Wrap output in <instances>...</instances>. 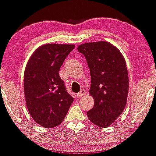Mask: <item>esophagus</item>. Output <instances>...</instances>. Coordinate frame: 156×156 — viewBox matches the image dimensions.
I'll return each instance as SVG.
<instances>
[{"label": "esophagus", "instance_id": "34e87169", "mask_svg": "<svg viewBox=\"0 0 156 156\" xmlns=\"http://www.w3.org/2000/svg\"><path fill=\"white\" fill-rule=\"evenodd\" d=\"M85 94H86L85 90H84V89H81L80 92L77 94V97H78V98H82L83 95H85Z\"/></svg>", "mask_w": 156, "mask_h": 156}]
</instances>
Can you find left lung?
I'll use <instances>...</instances> for the list:
<instances>
[{
  "label": "left lung",
  "instance_id": "obj_1",
  "mask_svg": "<svg viewBox=\"0 0 156 156\" xmlns=\"http://www.w3.org/2000/svg\"><path fill=\"white\" fill-rule=\"evenodd\" d=\"M78 51L85 56L90 70L89 93L94 105L87 116L94 125L107 128L126 105L129 81L125 58L115 46L105 41L82 44Z\"/></svg>",
  "mask_w": 156,
  "mask_h": 156
}]
</instances>
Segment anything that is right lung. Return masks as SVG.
Wrapping results in <instances>:
<instances>
[{
    "instance_id": "add662e5",
    "label": "right lung",
    "mask_w": 156,
    "mask_h": 156,
    "mask_svg": "<svg viewBox=\"0 0 156 156\" xmlns=\"http://www.w3.org/2000/svg\"><path fill=\"white\" fill-rule=\"evenodd\" d=\"M74 48L73 44H44L36 50L26 65L24 92L27 108L34 120L44 128L61 124L74 101L58 73Z\"/></svg>"
}]
</instances>
